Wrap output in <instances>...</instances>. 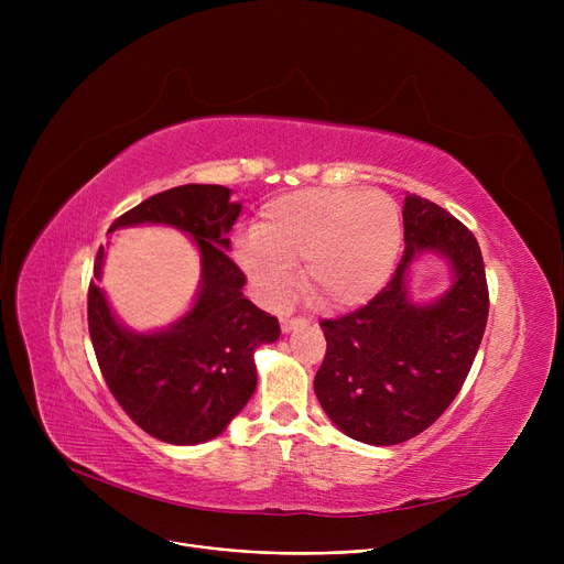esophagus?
<instances>
[{
    "mask_svg": "<svg viewBox=\"0 0 564 564\" xmlns=\"http://www.w3.org/2000/svg\"><path fill=\"white\" fill-rule=\"evenodd\" d=\"M304 324H306V319L302 315H297V317H281V329L283 332H292V329H297V327H304Z\"/></svg>",
    "mask_w": 564,
    "mask_h": 564,
    "instance_id": "1",
    "label": "esophagus"
}]
</instances>
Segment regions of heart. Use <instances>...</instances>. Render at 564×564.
I'll list each match as a JSON object with an SVG mask.
<instances>
[{"label":"heart","mask_w":564,"mask_h":564,"mask_svg":"<svg viewBox=\"0 0 564 564\" xmlns=\"http://www.w3.org/2000/svg\"><path fill=\"white\" fill-rule=\"evenodd\" d=\"M400 242V207L387 194L302 189L262 205L235 258L267 304L290 297L304 260V281L324 304L354 308L387 285Z\"/></svg>","instance_id":"heart-1"}]
</instances>
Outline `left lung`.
Masks as SVG:
<instances>
[{
	"label": "left lung",
	"instance_id": "obj_1",
	"mask_svg": "<svg viewBox=\"0 0 564 564\" xmlns=\"http://www.w3.org/2000/svg\"><path fill=\"white\" fill-rule=\"evenodd\" d=\"M404 253L393 279L347 315L322 319L327 354L315 395L351 438L395 446L427 430L451 406L476 359L489 315L480 245L441 205L409 194ZM421 250L446 254L456 283L434 305L405 297V270Z\"/></svg>",
	"mask_w": 564,
	"mask_h": 564
}]
</instances>
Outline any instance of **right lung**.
Segmentation results:
<instances>
[{
    "label": "right lung",
    "mask_w": 564,
    "mask_h": 564,
    "mask_svg": "<svg viewBox=\"0 0 564 564\" xmlns=\"http://www.w3.org/2000/svg\"><path fill=\"white\" fill-rule=\"evenodd\" d=\"M228 198L221 185H181L141 200L109 226L169 224L194 237L200 292L171 329L130 334L113 319L98 283H88V334L111 395L143 432L173 446L224 432L256 391V347L281 334L279 319L245 297L247 279L226 253V235L242 210ZM102 256L100 247L96 279Z\"/></svg>",
    "instance_id": "right-lung-1"
}]
</instances>
